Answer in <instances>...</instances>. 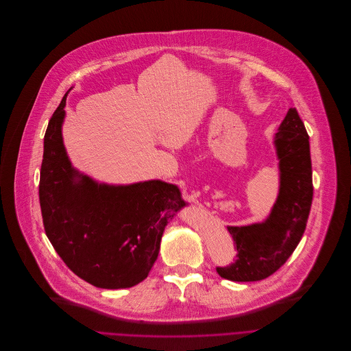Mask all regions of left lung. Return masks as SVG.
I'll list each match as a JSON object with an SVG mask.
<instances>
[{
    "instance_id": "left-lung-1",
    "label": "left lung",
    "mask_w": 351,
    "mask_h": 351,
    "mask_svg": "<svg viewBox=\"0 0 351 351\" xmlns=\"http://www.w3.org/2000/svg\"><path fill=\"white\" fill-rule=\"evenodd\" d=\"M279 159V193L263 223L227 227L235 245L237 260L217 267L221 278L253 282L281 268L299 245L313 202V171L308 134L296 108H291L275 134Z\"/></svg>"
}]
</instances>
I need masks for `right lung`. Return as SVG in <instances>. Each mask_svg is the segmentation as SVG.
Here are the masks:
<instances>
[{"mask_svg":"<svg viewBox=\"0 0 351 351\" xmlns=\"http://www.w3.org/2000/svg\"><path fill=\"white\" fill-rule=\"evenodd\" d=\"M66 97L44 135L38 196L45 234L86 282L102 289L131 288L148 276L163 231L185 202L177 185L160 180L108 185L79 173L62 138Z\"/></svg>","mask_w":351,"mask_h":351,"instance_id":"right-lung-1","label":"right lung"}]
</instances>
